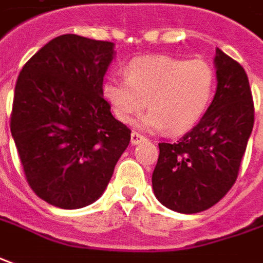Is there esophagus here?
Wrapping results in <instances>:
<instances>
[{"instance_id":"34e87169","label":"esophagus","mask_w":263,"mask_h":263,"mask_svg":"<svg viewBox=\"0 0 263 263\" xmlns=\"http://www.w3.org/2000/svg\"><path fill=\"white\" fill-rule=\"evenodd\" d=\"M144 137L141 135V134H138V132H132L131 134V144L132 145H138L139 142H142L144 141Z\"/></svg>"}]
</instances>
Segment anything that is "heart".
<instances>
[{
  "label": "heart",
  "instance_id": "b5f03b06",
  "mask_svg": "<svg viewBox=\"0 0 263 263\" xmlns=\"http://www.w3.org/2000/svg\"><path fill=\"white\" fill-rule=\"evenodd\" d=\"M214 87L216 73L206 60L148 56L128 64L125 80H106L103 96L124 124L141 114L146 102L151 110L141 119V126L180 134L189 131L204 115Z\"/></svg>",
  "mask_w": 263,
  "mask_h": 263
}]
</instances>
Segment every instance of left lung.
Returning <instances> with one entry per match:
<instances>
[{
	"instance_id": "obj_1",
	"label": "left lung",
	"mask_w": 263,
	"mask_h": 263,
	"mask_svg": "<svg viewBox=\"0 0 263 263\" xmlns=\"http://www.w3.org/2000/svg\"><path fill=\"white\" fill-rule=\"evenodd\" d=\"M214 66L216 93L199 124L174 144H158L154 194L178 213H199L224 197L236 181L253 128L255 108L245 69L220 49Z\"/></svg>"
}]
</instances>
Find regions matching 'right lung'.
<instances>
[{
  "instance_id": "add662e5",
  "label": "right lung",
  "mask_w": 263,
  "mask_h": 263,
  "mask_svg": "<svg viewBox=\"0 0 263 263\" xmlns=\"http://www.w3.org/2000/svg\"><path fill=\"white\" fill-rule=\"evenodd\" d=\"M114 43L63 34L50 40L20 71L11 134L28 185L60 209L101 197L131 129L110 114L103 76Z\"/></svg>"
}]
</instances>
